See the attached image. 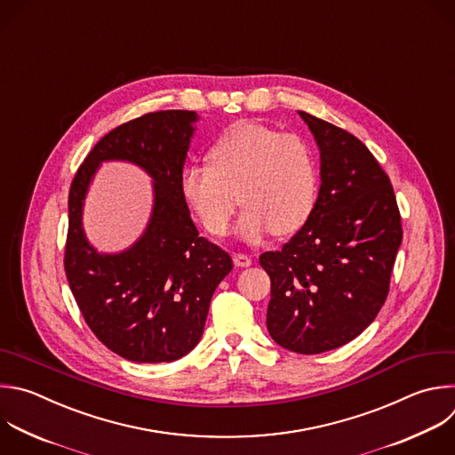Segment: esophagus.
I'll return each mask as SVG.
<instances>
[{"label": "esophagus", "instance_id": "34e87169", "mask_svg": "<svg viewBox=\"0 0 455 455\" xmlns=\"http://www.w3.org/2000/svg\"><path fill=\"white\" fill-rule=\"evenodd\" d=\"M234 264L237 267H248V266H251V259L248 255H244V253H235L234 255Z\"/></svg>", "mask_w": 455, "mask_h": 455}]
</instances>
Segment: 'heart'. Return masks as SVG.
I'll return each instance as SVG.
<instances>
[{
  "label": "heart",
  "instance_id": "b5f03b06",
  "mask_svg": "<svg viewBox=\"0 0 455 455\" xmlns=\"http://www.w3.org/2000/svg\"><path fill=\"white\" fill-rule=\"evenodd\" d=\"M180 191L205 230L230 232L232 218L246 205L237 234L250 243L276 232L287 235L306 225L318 196V168L311 146L298 135L259 123L225 132L211 149V166L184 170Z\"/></svg>",
  "mask_w": 455,
  "mask_h": 455
}]
</instances>
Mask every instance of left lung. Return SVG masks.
<instances>
[{
  "label": "left lung",
  "mask_w": 455,
  "mask_h": 455,
  "mask_svg": "<svg viewBox=\"0 0 455 455\" xmlns=\"http://www.w3.org/2000/svg\"><path fill=\"white\" fill-rule=\"evenodd\" d=\"M320 149V191L280 251L259 262L271 278L266 325L276 345L313 355L357 338L384 306L402 243L389 177L352 133L298 110Z\"/></svg>",
  "instance_id": "1"
}]
</instances>
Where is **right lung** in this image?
I'll return each mask as SVG.
<instances>
[{"label":"right lung","instance_id":"obj_1","mask_svg":"<svg viewBox=\"0 0 455 455\" xmlns=\"http://www.w3.org/2000/svg\"><path fill=\"white\" fill-rule=\"evenodd\" d=\"M200 116L161 110L108 132L91 149L69 191L64 267L94 336L133 363H172L200 341L220 282L232 259L198 235L180 191ZM140 167L155 184V205L141 237L116 254L96 251L83 230V205L103 162Z\"/></svg>","mask_w":455,"mask_h":455}]
</instances>
